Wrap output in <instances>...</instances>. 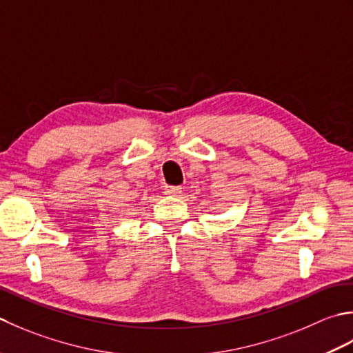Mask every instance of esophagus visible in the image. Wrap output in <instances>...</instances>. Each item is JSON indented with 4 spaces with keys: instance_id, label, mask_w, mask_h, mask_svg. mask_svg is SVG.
I'll use <instances>...</instances> for the list:
<instances>
[{
    "instance_id": "34e87169",
    "label": "esophagus",
    "mask_w": 353,
    "mask_h": 353,
    "mask_svg": "<svg viewBox=\"0 0 353 353\" xmlns=\"http://www.w3.org/2000/svg\"><path fill=\"white\" fill-rule=\"evenodd\" d=\"M181 187L178 185H166V193L168 195H172V196H179V193H181Z\"/></svg>"
}]
</instances>
